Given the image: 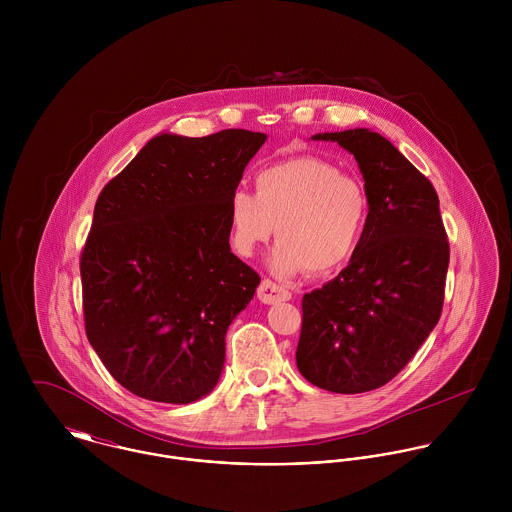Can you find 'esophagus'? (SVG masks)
I'll return each mask as SVG.
<instances>
[{
	"mask_svg": "<svg viewBox=\"0 0 512 512\" xmlns=\"http://www.w3.org/2000/svg\"><path fill=\"white\" fill-rule=\"evenodd\" d=\"M258 297L262 303H278V301H288L292 297V292L286 286L264 278L258 288Z\"/></svg>",
	"mask_w": 512,
	"mask_h": 512,
	"instance_id": "1",
	"label": "esophagus"
}]
</instances>
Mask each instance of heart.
Masks as SVG:
<instances>
[{
	"label": "heart",
	"mask_w": 512,
	"mask_h": 512,
	"mask_svg": "<svg viewBox=\"0 0 512 512\" xmlns=\"http://www.w3.org/2000/svg\"><path fill=\"white\" fill-rule=\"evenodd\" d=\"M368 222L363 183L333 163L303 155L274 163L256 175V195L234 189L228 199L232 246L252 256L276 230L270 264L292 276L331 272L357 252Z\"/></svg>",
	"instance_id": "b5f03b06"
}]
</instances>
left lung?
<instances>
[{
	"instance_id": "obj_1",
	"label": "left lung",
	"mask_w": 512,
	"mask_h": 512,
	"mask_svg": "<svg viewBox=\"0 0 512 512\" xmlns=\"http://www.w3.org/2000/svg\"><path fill=\"white\" fill-rule=\"evenodd\" d=\"M349 149L365 177L368 222L347 268L301 299L295 363L339 394L390 382L438 325L449 242L434 185L365 128L317 134Z\"/></svg>"
}]
</instances>
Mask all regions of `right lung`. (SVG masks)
<instances>
[{
  "mask_svg": "<svg viewBox=\"0 0 512 512\" xmlns=\"http://www.w3.org/2000/svg\"><path fill=\"white\" fill-rule=\"evenodd\" d=\"M266 134H161L98 195L80 254L86 337L132 394L189 404L260 276L230 252L228 199Z\"/></svg>",
  "mask_w": 512,
  "mask_h": 512,
  "instance_id": "right-lung-1",
  "label": "right lung"
}]
</instances>
